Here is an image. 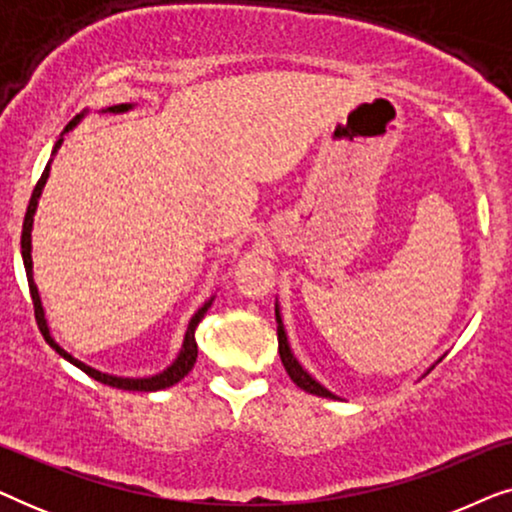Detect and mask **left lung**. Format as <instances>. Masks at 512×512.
Masks as SVG:
<instances>
[{
    "mask_svg": "<svg viewBox=\"0 0 512 512\" xmlns=\"http://www.w3.org/2000/svg\"><path fill=\"white\" fill-rule=\"evenodd\" d=\"M275 319H277V342H279V356H282V363L286 368V373L293 382L298 384L300 389H305L307 394H314V396H321V398H335V394H331L326 387H321V384L314 380V377L307 373V370L300 366L296 356L291 352V345H289V338H286V331H284V324H282V314H279V305L275 303Z\"/></svg>",
    "mask_w": 512,
    "mask_h": 512,
    "instance_id": "left-lung-1",
    "label": "left lung"
}]
</instances>
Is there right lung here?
Returning a JSON list of instances; mask_svg holds the SVG:
<instances>
[{
	"label": "right lung",
	"mask_w": 512,
	"mask_h": 512,
	"mask_svg": "<svg viewBox=\"0 0 512 512\" xmlns=\"http://www.w3.org/2000/svg\"><path fill=\"white\" fill-rule=\"evenodd\" d=\"M135 104H114V107H107L102 109L104 114H123V111H130ZM88 111H81L79 116L74 118V121H69V125L65 128V132L74 130L76 125L81 123V118L86 116ZM65 132H62L58 142H55L53 151H51V160H48L46 170L44 174H41V179L37 181V186H34L32 191V198H30V205H27V214H25V221H23V235H20V249H23V263H25V272H27V284H30V296H32V305H34V317H37V326L41 335H44V340L51 345L55 352H58L62 359H67L69 363H74L76 368H81L83 373L93 377V380L102 382V384H109V387L114 389H123V391H158V389H167L172 387V384H177L179 380H184V377L191 373L193 366H195V359H198V342H195V328H198V324L202 321V317H205V312L209 310V305H212L214 296L207 300L205 305L200 307L198 312L193 314L191 321H188V328H186V335H184V342H181V349L177 354V359L172 361V366H167L163 373L158 375H151V377H116V375H109V373H100V370L90 368L86 366V363L74 359L72 354L65 352L58 342L53 340L51 335V328H48V321H46V312H44V305H41V296H39V289L37 284H34V272H32V226H34V214H37V205H39V198H41V191H44L46 186V179L48 174H51V163L55 158V153H58V149L62 146V142H65Z\"/></svg>",
	"instance_id": "right-lung-1"
}]
</instances>
